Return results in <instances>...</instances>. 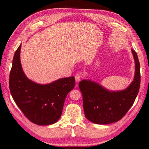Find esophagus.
I'll return each mask as SVG.
<instances>
[{
    "label": "esophagus",
    "instance_id": "1",
    "mask_svg": "<svg viewBox=\"0 0 149 149\" xmlns=\"http://www.w3.org/2000/svg\"><path fill=\"white\" fill-rule=\"evenodd\" d=\"M83 73L82 72H77V74H75V81L77 82H79L82 79V78L83 77Z\"/></svg>",
    "mask_w": 149,
    "mask_h": 149
}]
</instances>
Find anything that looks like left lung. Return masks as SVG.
Returning a JSON list of instances; mask_svg holds the SVG:
<instances>
[{"label": "left lung", "mask_w": 149, "mask_h": 149, "mask_svg": "<svg viewBox=\"0 0 149 149\" xmlns=\"http://www.w3.org/2000/svg\"><path fill=\"white\" fill-rule=\"evenodd\" d=\"M132 52L135 62V73L133 82L126 89L112 92L89 80L79 82L85 116L93 123L106 125L119 121L134 103L140 89V67L136 52L133 49Z\"/></svg>", "instance_id": "left-lung-1"}]
</instances>
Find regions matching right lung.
Instances as JSON below:
<instances>
[{
  "label": "right lung",
  "instance_id": "add662e5",
  "mask_svg": "<svg viewBox=\"0 0 149 149\" xmlns=\"http://www.w3.org/2000/svg\"><path fill=\"white\" fill-rule=\"evenodd\" d=\"M21 45L16 49L9 75V89L14 101L32 123L49 125L59 120L68 93L75 86L74 77L41 85L28 79L20 62Z\"/></svg>",
  "mask_w": 149,
  "mask_h": 149
}]
</instances>
